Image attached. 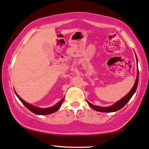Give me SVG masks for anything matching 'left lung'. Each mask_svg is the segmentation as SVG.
<instances>
[{
  "instance_id": "8db88e82",
  "label": "left lung",
  "mask_w": 149,
  "mask_h": 149,
  "mask_svg": "<svg viewBox=\"0 0 149 149\" xmlns=\"http://www.w3.org/2000/svg\"><path fill=\"white\" fill-rule=\"evenodd\" d=\"M136 58H137V56H136ZM138 81H139V70H138V68H137V78H136V80H135V84H134L133 88L131 90V91H130L125 97H123L122 100H120L119 102L115 103V104H113V106H108V107H102V106H94L87 101L88 104V105L91 106L93 109H94L95 111H97L99 112H104V113H111V112H115V111H119V109H121V108H122L123 107H124V106H125L126 104L128 102V101L131 100V97H133L134 93H135V91H136V90H137V85H138Z\"/></svg>"
}]
</instances>
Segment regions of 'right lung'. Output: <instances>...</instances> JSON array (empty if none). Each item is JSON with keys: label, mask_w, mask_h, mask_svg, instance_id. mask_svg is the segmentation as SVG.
I'll return each instance as SVG.
<instances>
[{"label": "right lung", "mask_w": 149, "mask_h": 149, "mask_svg": "<svg viewBox=\"0 0 149 149\" xmlns=\"http://www.w3.org/2000/svg\"><path fill=\"white\" fill-rule=\"evenodd\" d=\"M15 94L16 95V96L18 97V98L19 99L20 101H21V102L23 103L24 105H25V107H26L28 110H30L31 112H32L33 113L36 114V115H49V114H52L53 113H55V112L57 111L59 109V108L61 107V104H62V102H63L64 100V97H63V98L61 100H60L59 102L57 103V104H55L54 106H52V107L46 108H41L36 107V106H32V105H31V104H28V103L25 102V101L22 100L21 97L18 96L16 92H15Z\"/></svg>", "instance_id": "1"}]
</instances>
